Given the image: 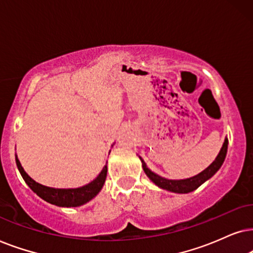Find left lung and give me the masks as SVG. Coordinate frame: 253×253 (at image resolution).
I'll return each mask as SVG.
<instances>
[{
  "mask_svg": "<svg viewBox=\"0 0 253 253\" xmlns=\"http://www.w3.org/2000/svg\"><path fill=\"white\" fill-rule=\"evenodd\" d=\"M227 150H228V139H225L223 146H222L220 153L217 155L216 160H215L206 170H204L203 172L197 174V176L188 178V179H183V180H169V179H166V178H162L158 176V174L154 173L153 171L148 169L142 158H141V162H142V168L144 172H146L147 176L150 178V180L154 181L157 186L163 188V190L174 192V193H188V192L197 190L201 184H204L207 179H210V178L213 176V174H215V172H216L218 169H220L221 166L224 162L225 155H227Z\"/></svg>",
  "mask_w": 253,
  "mask_h": 253,
  "instance_id": "obj_1",
  "label": "left lung"
}]
</instances>
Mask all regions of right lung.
I'll use <instances>...</instances> for the list:
<instances>
[{
	"label": "right lung",
	"mask_w": 253,
	"mask_h": 253,
	"mask_svg": "<svg viewBox=\"0 0 253 253\" xmlns=\"http://www.w3.org/2000/svg\"><path fill=\"white\" fill-rule=\"evenodd\" d=\"M16 164L19 172L22 174L23 179L25 180V183L29 185V187L31 188L37 195H39L42 199L47 201V203L56 205V206L60 207H77L91 200L92 198H95L96 195L99 193V191L102 190L107 174V167L105 166L102 172L99 173V176L90 184L80 188L62 190V188H52L43 186V185L33 180L32 178L25 172L24 169H23L17 157Z\"/></svg>",
	"instance_id": "add662e5"
}]
</instances>
